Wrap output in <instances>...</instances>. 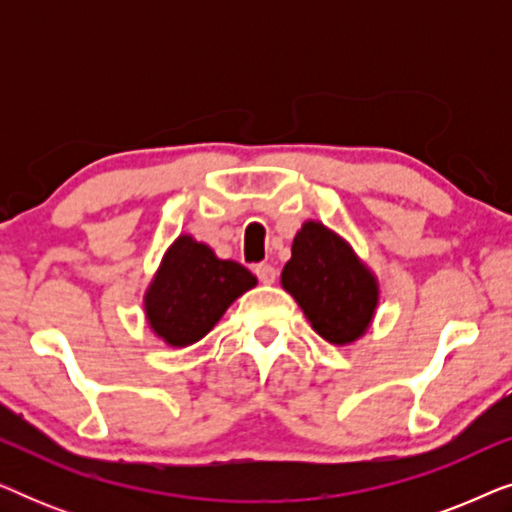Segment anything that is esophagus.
<instances>
[{
	"instance_id": "34e87169",
	"label": "esophagus",
	"mask_w": 512,
	"mask_h": 512,
	"mask_svg": "<svg viewBox=\"0 0 512 512\" xmlns=\"http://www.w3.org/2000/svg\"><path fill=\"white\" fill-rule=\"evenodd\" d=\"M254 272H256V277L261 279L263 284H272V282H275V279H277V270L272 268V265H268V263H261V265H256Z\"/></svg>"
}]
</instances>
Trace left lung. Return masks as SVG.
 <instances>
[{
  "mask_svg": "<svg viewBox=\"0 0 512 512\" xmlns=\"http://www.w3.org/2000/svg\"><path fill=\"white\" fill-rule=\"evenodd\" d=\"M282 286L314 331L333 345L359 340L375 317L377 279L354 249L324 223L307 221L293 237Z\"/></svg>",
  "mask_w": 512,
  "mask_h": 512,
  "instance_id": "left-lung-1",
  "label": "left lung"
}]
</instances>
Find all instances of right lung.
Segmentation results:
<instances>
[{
  "label": "right lung",
  "instance_id": "add662e5",
  "mask_svg": "<svg viewBox=\"0 0 512 512\" xmlns=\"http://www.w3.org/2000/svg\"><path fill=\"white\" fill-rule=\"evenodd\" d=\"M254 286L256 277L244 265L221 261L207 244L179 235L146 289V321L167 345H193Z\"/></svg>",
  "mask_w": 512,
  "mask_h": 512
}]
</instances>
